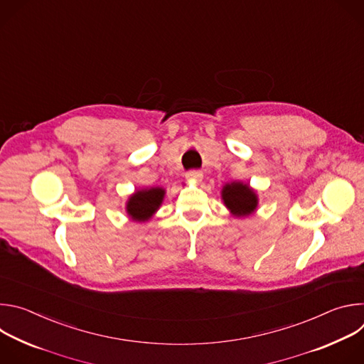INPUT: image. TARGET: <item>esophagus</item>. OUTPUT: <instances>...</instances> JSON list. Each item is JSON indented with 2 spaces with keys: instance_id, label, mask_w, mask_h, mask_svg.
<instances>
[{
  "instance_id": "obj_1",
  "label": "esophagus",
  "mask_w": 364,
  "mask_h": 364,
  "mask_svg": "<svg viewBox=\"0 0 364 364\" xmlns=\"http://www.w3.org/2000/svg\"><path fill=\"white\" fill-rule=\"evenodd\" d=\"M186 178L193 180V181H201L203 173L200 170H190V171L186 173Z\"/></svg>"
}]
</instances>
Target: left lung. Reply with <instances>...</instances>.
<instances>
[{"mask_svg":"<svg viewBox=\"0 0 364 364\" xmlns=\"http://www.w3.org/2000/svg\"><path fill=\"white\" fill-rule=\"evenodd\" d=\"M222 197L228 209L236 216H247L250 215L257 204L256 194L249 186L243 183H232L226 184L222 191Z\"/></svg>","mask_w":364,"mask_h":364,"instance_id":"1","label":"left lung"}]
</instances>
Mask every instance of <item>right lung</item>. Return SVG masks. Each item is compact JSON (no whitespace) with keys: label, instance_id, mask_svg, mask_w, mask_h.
<instances>
[{"label":"right lung","instance_id":"add662e5","mask_svg":"<svg viewBox=\"0 0 364 364\" xmlns=\"http://www.w3.org/2000/svg\"><path fill=\"white\" fill-rule=\"evenodd\" d=\"M164 197V190L160 187L154 188H145L141 191H136L128 201L127 210L132 220L145 222L148 220L154 212L159 209Z\"/></svg>","mask_w":364,"mask_h":364}]
</instances>
